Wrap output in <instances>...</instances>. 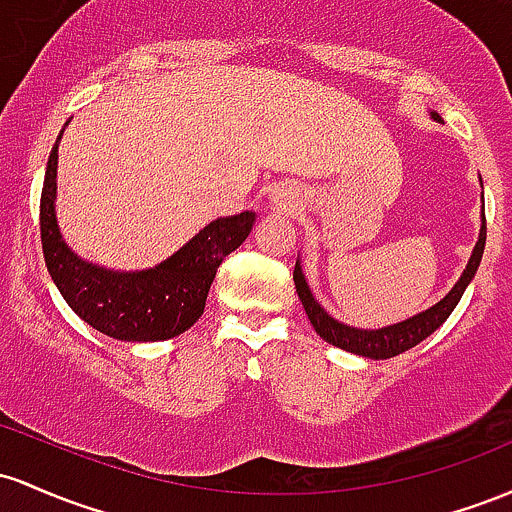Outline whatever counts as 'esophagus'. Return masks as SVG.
<instances>
[{"label":"esophagus","mask_w":512,"mask_h":512,"mask_svg":"<svg viewBox=\"0 0 512 512\" xmlns=\"http://www.w3.org/2000/svg\"><path fill=\"white\" fill-rule=\"evenodd\" d=\"M273 205L278 210L283 212H295L297 210V195L292 191H287V188H278V191L273 193Z\"/></svg>","instance_id":"1"}]
</instances>
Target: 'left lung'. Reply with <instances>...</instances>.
I'll return each mask as SVG.
<instances>
[{
	"instance_id": "8db88e82",
	"label": "left lung",
	"mask_w": 512,
	"mask_h": 512,
	"mask_svg": "<svg viewBox=\"0 0 512 512\" xmlns=\"http://www.w3.org/2000/svg\"><path fill=\"white\" fill-rule=\"evenodd\" d=\"M433 118L440 120L438 113H433ZM484 246H486V215H481L479 241H476L472 258H469L464 273L459 275L455 287H452V290L447 292V295L442 297L438 304H433V307L426 309V312L416 314V317H411L406 321H399V324L384 326V329H375V331L353 329V326H346V324H341V321L329 317V314L324 312V307L314 300L312 290H309L307 280H304L300 261L295 263V273H292V278H295V290H297V295H300L304 312H307L309 321H312L314 331H317L326 343H331V346H336L341 350H348V353L363 355V358L387 360V358H394V355L404 353V350L418 346L421 341H426L430 333L445 324V319L450 317L452 309H455L457 302L462 300L467 285L472 283L476 268H479V263H481V256H484Z\"/></svg>"
}]
</instances>
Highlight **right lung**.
Returning a JSON list of instances; mask_svg holds the SVG:
<instances>
[{
    "label": "right lung",
    "instance_id": "1",
    "mask_svg": "<svg viewBox=\"0 0 512 512\" xmlns=\"http://www.w3.org/2000/svg\"><path fill=\"white\" fill-rule=\"evenodd\" d=\"M57 142L40 193V241L50 278L72 312L118 341H166L191 329L203 317L217 268L249 237L256 212L246 210L210 222L149 271H106L74 254L57 227Z\"/></svg>",
    "mask_w": 512,
    "mask_h": 512
}]
</instances>
